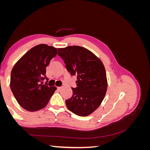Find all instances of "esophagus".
<instances>
[{
  "label": "esophagus",
  "instance_id": "34e87169",
  "mask_svg": "<svg viewBox=\"0 0 150 150\" xmlns=\"http://www.w3.org/2000/svg\"><path fill=\"white\" fill-rule=\"evenodd\" d=\"M61 89H62V87H58V88H57V89H58V90H61Z\"/></svg>",
  "mask_w": 150,
  "mask_h": 150
}]
</instances>
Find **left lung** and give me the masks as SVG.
<instances>
[{"mask_svg": "<svg viewBox=\"0 0 150 150\" xmlns=\"http://www.w3.org/2000/svg\"><path fill=\"white\" fill-rule=\"evenodd\" d=\"M67 70L77 76V87L66 101L68 110L79 116H87L100 106L106 95L108 82L102 61L84 47L73 46L58 49Z\"/></svg>", "mask_w": 150, "mask_h": 150, "instance_id": "obj_1", "label": "left lung"}]
</instances>
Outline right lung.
<instances>
[{
	"mask_svg": "<svg viewBox=\"0 0 150 150\" xmlns=\"http://www.w3.org/2000/svg\"><path fill=\"white\" fill-rule=\"evenodd\" d=\"M57 54L56 48L39 44L27 52L13 67L10 87L18 103L25 110L33 112L43 109L56 90L55 86L42 84V81L47 79L46 67Z\"/></svg>",
	"mask_w": 150,
	"mask_h": 150,
	"instance_id": "obj_1",
	"label": "right lung"
}]
</instances>
